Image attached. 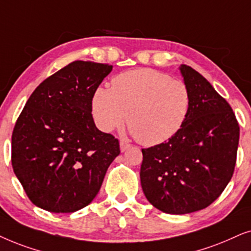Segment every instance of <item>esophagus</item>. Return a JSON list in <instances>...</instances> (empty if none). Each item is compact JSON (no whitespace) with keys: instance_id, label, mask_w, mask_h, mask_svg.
I'll return each instance as SVG.
<instances>
[{"instance_id":"obj_1","label":"esophagus","mask_w":251,"mask_h":251,"mask_svg":"<svg viewBox=\"0 0 251 251\" xmlns=\"http://www.w3.org/2000/svg\"><path fill=\"white\" fill-rule=\"evenodd\" d=\"M129 147H131V145H129L127 141H125V140H120V150H122L123 152L126 151Z\"/></svg>"}]
</instances>
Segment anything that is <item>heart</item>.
<instances>
[{
  "mask_svg": "<svg viewBox=\"0 0 251 251\" xmlns=\"http://www.w3.org/2000/svg\"><path fill=\"white\" fill-rule=\"evenodd\" d=\"M192 94L186 82L152 69L116 75L111 88L96 87L92 115L96 126L109 133L128 127L143 146H157L178 133L188 118Z\"/></svg>",
  "mask_w": 251,
  "mask_h": 251,
  "instance_id": "1",
  "label": "heart"
}]
</instances>
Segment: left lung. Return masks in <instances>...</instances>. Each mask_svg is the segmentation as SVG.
I'll return each instance as SVG.
<instances>
[{
  "instance_id": "obj_1",
  "label": "left lung",
  "mask_w": 251,
  "mask_h": 251,
  "mask_svg": "<svg viewBox=\"0 0 251 251\" xmlns=\"http://www.w3.org/2000/svg\"><path fill=\"white\" fill-rule=\"evenodd\" d=\"M192 94L189 115L181 129L160 145L142 149V190L160 211L185 215L206 208L232 178L240 127L234 112L208 80L180 66Z\"/></svg>"
}]
</instances>
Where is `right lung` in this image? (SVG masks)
<instances>
[{
	"mask_svg": "<svg viewBox=\"0 0 251 251\" xmlns=\"http://www.w3.org/2000/svg\"><path fill=\"white\" fill-rule=\"evenodd\" d=\"M112 65L75 61L40 83L17 119L13 172L33 204L55 213L91 203L119 141L95 126L92 96Z\"/></svg>",
	"mask_w": 251,
	"mask_h": 251,
	"instance_id": "obj_1",
	"label": "right lung"
}]
</instances>
